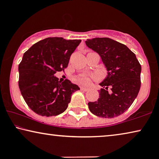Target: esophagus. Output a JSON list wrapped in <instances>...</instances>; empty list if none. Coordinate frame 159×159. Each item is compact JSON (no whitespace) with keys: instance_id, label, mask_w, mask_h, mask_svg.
<instances>
[{"instance_id":"34e87169","label":"esophagus","mask_w":159,"mask_h":159,"mask_svg":"<svg viewBox=\"0 0 159 159\" xmlns=\"http://www.w3.org/2000/svg\"><path fill=\"white\" fill-rule=\"evenodd\" d=\"M80 90H83V91H88L89 90H90V88H84V87H82V88H80Z\"/></svg>"}]
</instances>
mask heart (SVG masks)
Wrapping results in <instances>:
<instances>
[{"label":"heart","instance_id":"obj_1","mask_svg":"<svg viewBox=\"0 0 159 159\" xmlns=\"http://www.w3.org/2000/svg\"><path fill=\"white\" fill-rule=\"evenodd\" d=\"M77 80L79 83L82 84H90V78L88 76H86V75L80 76V77L77 78Z\"/></svg>","mask_w":159,"mask_h":159}]
</instances>
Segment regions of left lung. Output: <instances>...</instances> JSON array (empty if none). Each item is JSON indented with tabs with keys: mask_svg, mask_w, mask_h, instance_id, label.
I'll return each instance as SVG.
<instances>
[{
	"mask_svg": "<svg viewBox=\"0 0 159 159\" xmlns=\"http://www.w3.org/2000/svg\"><path fill=\"white\" fill-rule=\"evenodd\" d=\"M89 48L98 53L107 75L99 84L97 101L89 102V109L95 116L114 118L125 113L138 96L140 88L141 66L135 54L125 45L108 38L85 41ZM111 88L110 91L107 88Z\"/></svg>",
	"mask_w": 159,
	"mask_h": 159,
	"instance_id": "1",
	"label": "left lung"
}]
</instances>
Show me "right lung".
I'll return each mask as SVG.
<instances>
[{
	"label": "right lung",
	"mask_w": 159,
	"mask_h": 159,
	"mask_svg": "<svg viewBox=\"0 0 159 159\" xmlns=\"http://www.w3.org/2000/svg\"><path fill=\"white\" fill-rule=\"evenodd\" d=\"M81 40L48 38L36 43L24 53L19 65V87L28 106L40 116L61 114L71 95L79 90L69 80L61 82L55 76L68 66L69 58Z\"/></svg>",
	"instance_id": "1"
}]
</instances>
